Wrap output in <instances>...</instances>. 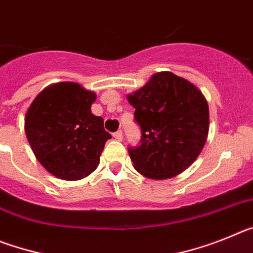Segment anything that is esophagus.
<instances>
[{
  "label": "esophagus",
  "instance_id": "esophagus-1",
  "mask_svg": "<svg viewBox=\"0 0 253 253\" xmlns=\"http://www.w3.org/2000/svg\"><path fill=\"white\" fill-rule=\"evenodd\" d=\"M114 138H115L116 140H123V131L122 130H118L114 133Z\"/></svg>",
  "mask_w": 253,
  "mask_h": 253
}]
</instances>
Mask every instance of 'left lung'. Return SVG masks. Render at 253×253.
Returning <instances> with one entry per match:
<instances>
[{
    "label": "left lung",
    "mask_w": 253,
    "mask_h": 253,
    "mask_svg": "<svg viewBox=\"0 0 253 253\" xmlns=\"http://www.w3.org/2000/svg\"><path fill=\"white\" fill-rule=\"evenodd\" d=\"M128 101L142 130L139 146L128 148L134 169L153 180L189 169L209 133V106L202 91L172 72H158Z\"/></svg>",
    "instance_id": "obj_1"
}]
</instances>
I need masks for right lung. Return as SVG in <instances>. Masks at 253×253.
<instances>
[{"mask_svg": "<svg viewBox=\"0 0 253 253\" xmlns=\"http://www.w3.org/2000/svg\"><path fill=\"white\" fill-rule=\"evenodd\" d=\"M96 93L76 82L44 88L25 116V133L42 166L55 177L76 181L99 166L105 143L111 135L104 119L91 113Z\"/></svg>", "mask_w": 253, "mask_h": 253, "instance_id": "obj_1", "label": "right lung"}]
</instances>
